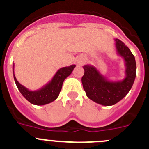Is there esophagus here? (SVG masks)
Masks as SVG:
<instances>
[{
    "instance_id": "34e87169",
    "label": "esophagus",
    "mask_w": 149,
    "mask_h": 149,
    "mask_svg": "<svg viewBox=\"0 0 149 149\" xmlns=\"http://www.w3.org/2000/svg\"><path fill=\"white\" fill-rule=\"evenodd\" d=\"M77 64H79V65H82L83 63H84V59L83 58L82 56H81V57H79V58L77 59Z\"/></svg>"
}]
</instances>
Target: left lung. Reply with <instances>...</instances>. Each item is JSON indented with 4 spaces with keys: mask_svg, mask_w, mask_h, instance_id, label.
Listing matches in <instances>:
<instances>
[{
    "mask_svg": "<svg viewBox=\"0 0 149 149\" xmlns=\"http://www.w3.org/2000/svg\"><path fill=\"white\" fill-rule=\"evenodd\" d=\"M117 54L123 58L125 65V77L122 81H111L92 65H84L83 87L86 96L95 103L111 106L118 103L131 90L136 77L135 57L125 44L115 39Z\"/></svg>",
    "mask_w": 149,
    "mask_h": 149,
    "instance_id": "left-lung-1",
    "label": "left lung"
}]
</instances>
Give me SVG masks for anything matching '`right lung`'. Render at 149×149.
<instances>
[{"mask_svg": "<svg viewBox=\"0 0 149 149\" xmlns=\"http://www.w3.org/2000/svg\"><path fill=\"white\" fill-rule=\"evenodd\" d=\"M75 66V65H72L70 66L60 68L55 74L53 78L51 79V81L40 89L34 91L29 90L27 88L24 86L17 81L14 74V63L13 66V77L18 90L20 91L22 95L29 102L35 105H45L51 103L58 98L63 81L72 74Z\"/></svg>", "mask_w": 149, "mask_h": 149, "instance_id": "1", "label": "right lung"}]
</instances>
